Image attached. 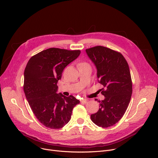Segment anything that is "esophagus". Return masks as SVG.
<instances>
[{
  "label": "esophagus",
  "mask_w": 158,
  "mask_h": 158,
  "mask_svg": "<svg viewBox=\"0 0 158 158\" xmlns=\"http://www.w3.org/2000/svg\"><path fill=\"white\" fill-rule=\"evenodd\" d=\"M81 102L82 103L86 104V103H87V102H88V99H87V98H82V100H81Z\"/></svg>",
  "instance_id": "34e87169"
}]
</instances>
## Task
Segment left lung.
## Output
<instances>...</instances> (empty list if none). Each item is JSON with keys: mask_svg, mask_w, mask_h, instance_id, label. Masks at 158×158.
<instances>
[{"mask_svg": "<svg viewBox=\"0 0 158 158\" xmlns=\"http://www.w3.org/2000/svg\"><path fill=\"white\" fill-rule=\"evenodd\" d=\"M86 52L96 66L98 82L104 87L100 91L105 97L103 101H97L99 110L91 114V120L98 127H111L122 118L131 100L132 88L129 65L121 53L109 48L96 46Z\"/></svg>", "mask_w": 158, "mask_h": 158, "instance_id": "obj_1", "label": "left lung"}]
</instances>
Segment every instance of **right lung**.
<instances>
[{"mask_svg": "<svg viewBox=\"0 0 158 158\" xmlns=\"http://www.w3.org/2000/svg\"><path fill=\"white\" fill-rule=\"evenodd\" d=\"M79 50L50 48L33 56L24 71L23 91L37 119L47 127L61 129L80 101L73 96L57 94V82L64 69L80 55Z\"/></svg>", "mask_w": 158, "mask_h": 158, "instance_id": "obj_1", "label": "right lung"}]
</instances>
